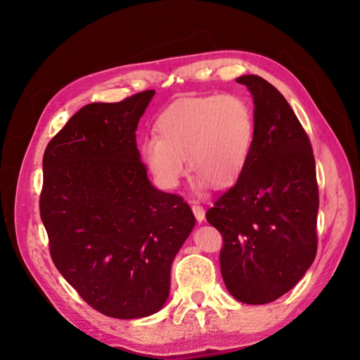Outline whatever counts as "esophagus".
I'll return each mask as SVG.
<instances>
[{
  "label": "esophagus",
  "mask_w": 360,
  "mask_h": 360,
  "mask_svg": "<svg viewBox=\"0 0 360 360\" xmlns=\"http://www.w3.org/2000/svg\"><path fill=\"white\" fill-rule=\"evenodd\" d=\"M191 210H193V212H194V217H196V220H198L199 223H202V221H203V219H205V210L202 208V205H199V203H193Z\"/></svg>",
  "instance_id": "obj_1"
}]
</instances>
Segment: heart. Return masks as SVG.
<instances>
[{
  "label": "heart",
  "instance_id": "1",
  "mask_svg": "<svg viewBox=\"0 0 360 360\" xmlns=\"http://www.w3.org/2000/svg\"><path fill=\"white\" fill-rule=\"evenodd\" d=\"M157 137L141 145V157L164 188L179 184L187 158L196 182L228 187L245 170L255 141V112L244 98L210 95L176 102L155 122Z\"/></svg>",
  "mask_w": 360,
  "mask_h": 360
}]
</instances>
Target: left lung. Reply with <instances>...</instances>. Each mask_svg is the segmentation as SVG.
<instances>
[{"instance_id": "8db88e82", "label": "left lung", "mask_w": 360, "mask_h": 360, "mask_svg": "<svg viewBox=\"0 0 360 360\" xmlns=\"http://www.w3.org/2000/svg\"><path fill=\"white\" fill-rule=\"evenodd\" d=\"M237 83L253 96V149L207 220L223 237L226 288L243 303L265 304L288 292L314 262L320 196L309 137L283 95L258 75Z\"/></svg>"}]
</instances>
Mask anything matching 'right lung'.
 <instances>
[{
  "instance_id": "1",
  "label": "right lung",
  "mask_w": 360,
  "mask_h": 360,
  "mask_svg": "<svg viewBox=\"0 0 360 360\" xmlns=\"http://www.w3.org/2000/svg\"><path fill=\"white\" fill-rule=\"evenodd\" d=\"M155 90L77 111L44 153L40 219L61 276L89 306L120 320L155 314L194 228L178 194L148 179L136 141Z\"/></svg>"
}]
</instances>
